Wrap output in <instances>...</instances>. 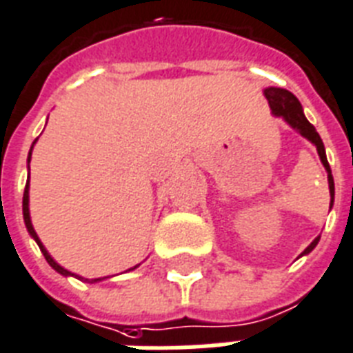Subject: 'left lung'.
<instances>
[{
    "mask_svg": "<svg viewBox=\"0 0 353 353\" xmlns=\"http://www.w3.org/2000/svg\"><path fill=\"white\" fill-rule=\"evenodd\" d=\"M263 95L268 99L269 108H271V113H273L274 117H282L288 124H290L295 132H299L304 139H307L310 143L315 144V148H317V154L321 157V163L326 168V174H328V187H330V210L334 207V198H335V185H334V176H332V168L328 165V159H326V150H324L323 139L317 133L315 126H313L312 122L307 121L304 112H302V104L299 102L291 91L282 90V88H265L263 90ZM319 240H321V236H317L315 240L310 243V245L301 252V256L304 254H310V252L317 247Z\"/></svg>",
    "mask_w": 353,
    "mask_h": 353,
    "instance_id": "1",
    "label": "left lung"
}]
</instances>
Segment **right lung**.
Here are the masks:
<instances>
[{
  "instance_id": "right-lung-1",
  "label": "right lung",
  "mask_w": 353,
  "mask_h": 353,
  "mask_svg": "<svg viewBox=\"0 0 353 353\" xmlns=\"http://www.w3.org/2000/svg\"><path fill=\"white\" fill-rule=\"evenodd\" d=\"M34 144H36V141H34V143H32V146H34ZM32 146H30V152H29V157H27V163H30V155H32ZM29 170H30V166H29ZM29 188H30V185H29V179H27V185H25V192H23V221H25V227H27V231H29L30 238H34V241H36V243H38V247H40V251L43 252V256H46L47 263H49V265H51V268L54 269L57 273L62 274V276H74V279L82 280V282H88V284H97V282H102V280L110 279V276H101V279H84V276H80V274L71 273V271H68V269H65V268H62V265H60V263H58L57 260H54V258L51 256V254H49V251H47V249H46V245L41 243V240H40V238H38V234H36L34 227H32V221H30ZM137 268H139V265H133V268L128 269V271H133V269H137Z\"/></svg>"
}]
</instances>
